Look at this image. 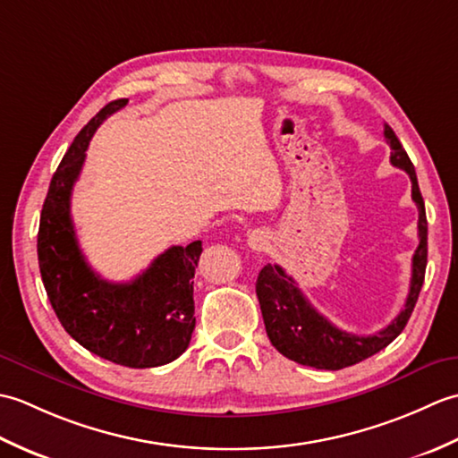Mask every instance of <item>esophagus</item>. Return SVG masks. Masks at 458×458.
<instances>
[{"label":"esophagus","mask_w":458,"mask_h":458,"mask_svg":"<svg viewBox=\"0 0 458 458\" xmlns=\"http://www.w3.org/2000/svg\"><path fill=\"white\" fill-rule=\"evenodd\" d=\"M267 244H269V242H267V236L264 234V232L254 230L248 236V246L254 250V251H264L267 248Z\"/></svg>","instance_id":"obj_1"}]
</instances>
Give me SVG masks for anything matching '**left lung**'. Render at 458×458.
<instances>
[{
  "mask_svg": "<svg viewBox=\"0 0 458 458\" xmlns=\"http://www.w3.org/2000/svg\"><path fill=\"white\" fill-rule=\"evenodd\" d=\"M384 135L390 143V161L394 167L403 169L411 179V199L420 210V246H417L411 264V285L407 293L405 307L390 325L376 335L358 336L336 328L327 317L310 305L293 277L285 274L281 266L267 264L259 271L256 281V293L261 307V317L266 323V333L281 354L297 364L318 369H340L362 362L402 335L407 320L423 287L427 267V216L425 202L411 159L407 157L403 145L397 140L390 125H384Z\"/></svg>",
  "mask_w": 458,
  "mask_h": 458,
  "instance_id": "8db88e82",
  "label": "left lung"
}]
</instances>
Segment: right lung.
<instances>
[{
  "mask_svg": "<svg viewBox=\"0 0 458 458\" xmlns=\"http://www.w3.org/2000/svg\"><path fill=\"white\" fill-rule=\"evenodd\" d=\"M125 104V98L106 104L64 153L41 210L37 254L47 297L76 343L114 364L155 368L189 348L197 323L192 277L202 242L165 250L135 279L112 284L84 259L71 218L72 187L92 135Z\"/></svg>",
  "mask_w": 458,
  "mask_h": 458,
  "instance_id": "obj_1",
  "label": "right lung"
}]
</instances>
